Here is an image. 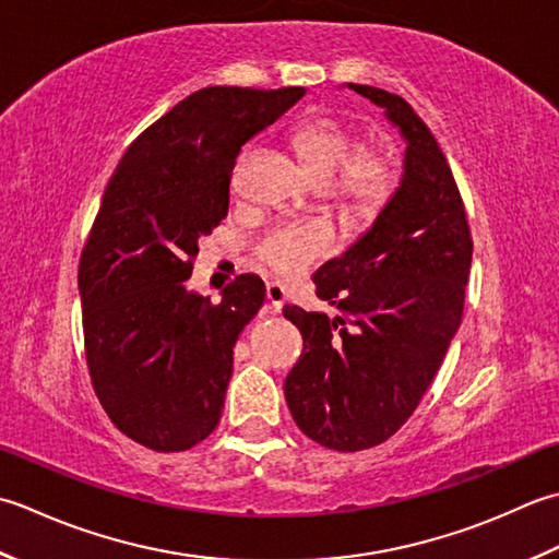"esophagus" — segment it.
<instances>
[{
	"label": "esophagus",
	"instance_id": "esophagus-1",
	"mask_svg": "<svg viewBox=\"0 0 559 559\" xmlns=\"http://www.w3.org/2000/svg\"><path fill=\"white\" fill-rule=\"evenodd\" d=\"M265 294H267V311L270 313H280L282 306H284V299H287V292H284L282 284L270 282L267 287H265Z\"/></svg>",
	"mask_w": 559,
	"mask_h": 559
}]
</instances>
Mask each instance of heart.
Returning a JSON list of instances; mask_svg holds the SVG:
<instances>
[{"label":"heart","instance_id":"heart-1","mask_svg":"<svg viewBox=\"0 0 559 559\" xmlns=\"http://www.w3.org/2000/svg\"><path fill=\"white\" fill-rule=\"evenodd\" d=\"M294 150L318 186H333L345 210L373 216L395 188L391 158L361 150L355 128L335 116H316L294 132ZM330 250V234L313 224H282L258 243V258L277 272L299 275Z\"/></svg>","mask_w":559,"mask_h":559}]
</instances>
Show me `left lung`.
Returning a JSON list of instances; mask_svg holds the SVG:
<instances>
[{"instance_id":"left-lung-1","label":"left lung","mask_w":559,"mask_h":559,"mask_svg":"<svg viewBox=\"0 0 559 559\" xmlns=\"http://www.w3.org/2000/svg\"><path fill=\"white\" fill-rule=\"evenodd\" d=\"M347 86L401 132L403 178L371 229L316 270V296L340 316L284 306L304 335L284 397L306 437L361 451L393 437L437 376L461 325L473 241L447 156L423 118L389 91Z\"/></svg>"}]
</instances>
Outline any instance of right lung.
<instances>
[{"instance_id":"1","label":"right lung","mask_w":559,"mask_h":559,"mask_svg":"<svg viewBox=\"0 0 559 559\" xmlns=\"http://www.w3.org/2000/svg\"><path fill=\"white\" fill-rule=\"evenodd\" d=\"M301 86H207L128 146L79 260L94 391L124 437L186 451L219 425L234 345L265 301L238 275L222 301L188 289L198 241L229 212L241 146L282 118Z\"/></svg>"}]
</instances>
